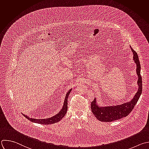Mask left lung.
I'll return each instance as SVG.
<instances>
[{
  "mask_svg": "<svg viewBox=\"0 0 149 149\" xmlns=\"http://www.w3.org/2000/svg\"><path fill=\"white\" fill-rule=\"evenodd\" d=\"M133 54V60L136 64V72L138 76L137 84L139 86L138 91L133 97V100L119 105L112 107H100L97 104L96 99L91 102V108L93 115L99 120L102 122H112L127 116L133 110L137 104L142 92V79L140 75L141 66L137 53L130 46Z\"/></svg>",
  "mask_w": 149,
  "mask_h": 149,
  "instance_id": "1",
  "label": "left lung"
}]
</instances>
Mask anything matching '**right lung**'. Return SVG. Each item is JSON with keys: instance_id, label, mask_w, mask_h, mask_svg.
I'll return each instance as SVG.
<instances>
[{"instance_id": "1", "label": "right lung", "mask_w": 149, "mask_h": 149, "mask_svg": "<svg viewBox=\"0 0 149 149\" xmlns=\"http://www.w3.org/2000/svg\"><path fill=\"white\" fill-rule=\"evenodd\" d=\"M71 89H72L69 90L68 91V92L67 93V95H65L64 105H63V107L61 110L58 113L54 115V116H53L52 118H48V119H38L30 118L27 116L23 114V116H24V117H26L27 119H28L31 122L37 123H39V124H42V125H49V124L55 123H57V122H59L65 115V114L67 113V109H68V95H70V93L71 91Z\"/></svg>"}]
</instances>
